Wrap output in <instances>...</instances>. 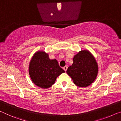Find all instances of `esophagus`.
<instances>
[{
  "instance_id": "esophagus-1",
  "label": "esophagus",
  "mask_w": 121,
  "mask_h": 121,
  "mask_svg": "<svg viewBox=\"0 0 121 121\" xmlns=\"http://www.w3.org/2000/svg\"><path fill=\"white\" fill-rule=\"evenodd\" d=\"M67 69H68V67H67V66H64V68H63V69H64V71H66V70H67Z\"/></svg>"
}]
</instances>
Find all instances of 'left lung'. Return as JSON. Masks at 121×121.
<instances>
[{
  "mask_svg": "<svg viewBox=\"0 0 121 121\" xmlns=\"http://www.w3.org/2000/svg\"><path fill=\"white\" fill-rule=\"evenodd\" d=\"M98 66L95 58L87 50H81L74 56L73 64L66 72L74 84L81 88L91 84L97 77Z\"/></svg>",
  "mask_w": 121,
  "mask_h": 121,
  "instance_id": "obj_1",
  "label": "left lung"
}]
</instances>
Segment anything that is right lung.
Listing matches in <instances>:
<instances>
[{
	"mask_svg": "<svg viewBox=\"0 0 121 121\" xmlns=\"http://www.w3.org/2000/svg\"><path fill=\"white\" fill-rule=\"evenodd\" d=\"M30 78L35 85L48 89L55 83L58 76L65 72L56 59H50L45 51H37L31 58L29 66Z\"/></svg>",
	"mask_w": 121,
	"mask_h": 121,
	"instance_id": "obj_1",
	"label": "right lung"
}]
</instances>
